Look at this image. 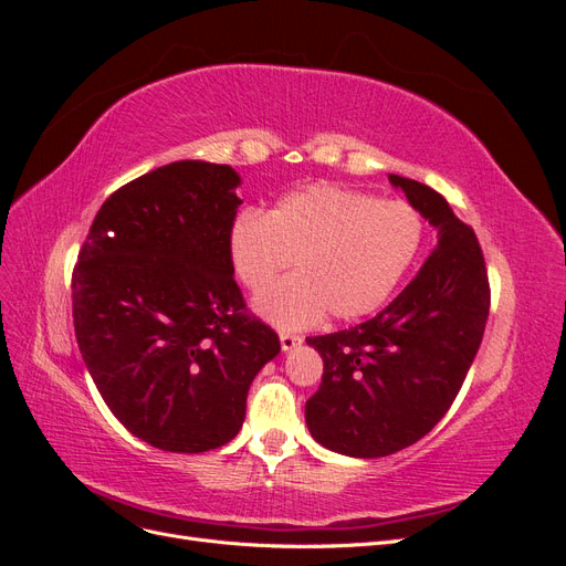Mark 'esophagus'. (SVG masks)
Returning a JSON list of instances; mask_svg holds the SVG:
<instances>
[{"instance_id":"esophagus-1","label":"esophagus","mask_w":566,"mask_h":566,"mask_svg":"<svg viewBox=\"0 0 566 566\" xmlns=\"http://www.w3.org/2000/svg\"><path fill=\"white\" fill-rule=\"evenodd\" d=\"M300 342H302V337L295 335V333H281V347H283V352L295 349Z\"/></svg>"}]
</instances>
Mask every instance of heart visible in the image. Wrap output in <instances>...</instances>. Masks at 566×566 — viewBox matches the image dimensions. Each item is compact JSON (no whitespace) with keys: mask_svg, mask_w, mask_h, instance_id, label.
Here are the masks:
<instances>
[{"mask_svg":"<svg viewBox=\"0 0 566 566\" xmlns=\"http://www.w3.org/2000/svg\"><path fill=\"white\" fill-rule=\"evenodd\" d=\"M422 214L403 200L312 184L264 214L243 212L229 231L235 279L262 293L283 271L300 273L266 290L254 310L279 328H304L325 310L364 318L389 300L422 245Z\"/></svg>","mask_w":566,"mask_h":566,"instance_id":"1","label":"heart"}]
</instances>
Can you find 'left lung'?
<instances>
[{
    "mask_svg": "<svg viewBox=\"0 0 566 566\" xmlns=\"http://www.w3.org/2000/svg\"><path fill=\"white\" fill-rule=\"evenodd\" d=\"M439 229V245L387 310L349 331L306 337L323 378L306 424L325 449L382 458L422 439L447 416L482 345L491 287L484 252L434 188L389 175Z\"/></svg>",
    "mask_w": 566,
    "mask_h": 566,
    "instance_id": "8db88e82",
    "label": "left lung"
}]
</instances>
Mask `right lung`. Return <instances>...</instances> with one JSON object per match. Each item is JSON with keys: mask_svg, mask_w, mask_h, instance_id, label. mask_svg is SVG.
<instances>
[{"mask_svg": "<svg viewBox=\"0 0 566 566\" xmlns=\"http://www.w3.org/2000/svg\"><path fill=\"white\" fill-rule=\"evenodd\" d=\"M238 184L229 165L179 160L119 186L73 269L92 380L113 416L160 451L224 447L243 427L254 375L281 352L233 279Z\"/></svg>", "mask_w": 566, "mask_h": 566, "instance_id": "add662e5", "label": "right lung"}]
</instances>
